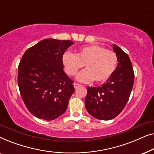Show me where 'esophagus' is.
<instances>
[{
	"mask_svg": "<svg viewBox=\"0 0 154 154\" xmlns=\"http://www.w3.org/2000/svg\"><path fill=\"white\" fill-rule=\"evenodd\" d=\"M73 86H74L75 89H76V88H78L79 87H80V85H79V84L76 83H73Z\"/></svg>",
	"mask_w": 154,
	"mask_h": 154,
	"instance_id": "1",
	"label": "esophagus"
}]
</instances>
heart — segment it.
<instances>
[{
	"label": "heart",
	"mask_w": 154,
	"mask_h": 154,
	"mask_svg": "<svg viewBox=\"0 0 154 154\" xmlns=\"http://www.w3.org/2000/svg\"><path fill=\"white\" fill-rule=\"evenodd\" d=\"M62 63L68 75L73 76L78 71L86 68L77 75L81 82L94 80L102 83L110 78L117 67L118 57L112 50H106L100 45H89L80 48L75 54L66 52L62 56Z\"/></svg>",
	"instance_id": "obj_1"
}]
</instances>
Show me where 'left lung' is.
I'll list each match as a JSON object with an SVG mask.
<instances>
[{
    "mask_svg": "<svg viewBox=\"0 0 154 154\" xmlns=\"http://www.w3.org/2000/svg\"><path fill=\"white\" fill-rule=\"evenodd\" d=\"M118 65L112 75L98 87H88L85 105L88 113L97 119L111 120L125 106L134 84V73L129 56L113 45Z\"/></svg>",
    "mask_w": 154,
    "mask_h": 154,
    "instance_id": "8db88e82",
    "label": "left lung"
}]
</instances>
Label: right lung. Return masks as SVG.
<instances>
[{"label": "right lung", "instance_id": "right-lung-1", "mask_svg": "<svg viewBox=\"0 0 154 154\" xmlns=\"http://www.w3.org/2000/svg\"><path fill=\"white\" fill-rule=\"evenodd\" d=\"M74 43L48 38L29 48L18 66V85L28 110L38 119L52 121L62 115L74 92L64 71L62 56Z\"/></svg>", "mask_w": 154, "mask_h": 154}]
</instances>
